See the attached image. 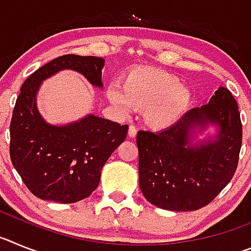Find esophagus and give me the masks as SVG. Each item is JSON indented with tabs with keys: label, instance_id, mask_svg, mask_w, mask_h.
<instances>
[{
	"label": "esophagus",
	"instance_id": "esophagus-1",
	"mask_svg": "<svg viewBox=\"0 0 251 251\" xmlns=\"http://www.w3.org/2000/svg\"><path fill=\"white\" fill-rule=\"evenodd\" d=\"M128 136L130 137V138H134V137L137 136V128L133 126V124H130L129 126V129H128Z\"/></svg>",
	"mask_w": 251,
	"mask_h": 251
}]
</instances>
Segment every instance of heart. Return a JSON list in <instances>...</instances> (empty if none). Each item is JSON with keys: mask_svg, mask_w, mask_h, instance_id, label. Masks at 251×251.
Here are the masks:
<instances>
[{"mask_svg": "<svg viewBox=\"0 0 251 251\" xmlns=\"http://www.w3.org/2000/svg\"><path fill=\"white\" fill-rule=\"evenodd\" d=\"M121 89L122 94L109 90V100L124 112L128 106L145 109L146 124L156 130L171 127L191 103L188 88L181 85L175 75L158 69H134L123 77Z\"/></svg>", "mask_w": 251, "mask_h": 251, "instance_id": "1", "label": "heart"}]
</instances>
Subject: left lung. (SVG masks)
I'll use <instances>...</instances> for the list:
<instances>
[{"label": "left lung", "mask_w": 251, "mask_h": 251, "mask_svg": "<svg viewBox=\"0 0 251 251\" xmlns=\"http://www.w3.org/2000/svg\"><path fill=\"white\" fill-rule=\"evenodd\" d=\"M219 128L214 141L192 143L196 129ZM243 142L239 106L226 88L192 108L165 130H139V187L152 205L171 211H194L223 191L238 168Z\"/></svg>", "instance_id": "1"}]
</instances>
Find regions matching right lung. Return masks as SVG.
<instances>
[{
	"instance_id": "obj_1",
	"label": "right lung",
	"mask_w": 251,
	"mask_h": 251,
	"mask_svg": "<svg viewBox=\"0 0 251 251\" xmlns=\"http://www.w3.org/2000/svg\"><path fill=\"white\" fill-rule=\"evenodd\" d=\"M105 60L68 54L39 68L22 84L10 124V157L26 187L41 200L73 203L98 187L101 168L127 137L128 126L94 114L66 126L40 115L36 94L43 80L60 70L80 73L101 88Z\"/></svg>"
}]
</instances>
